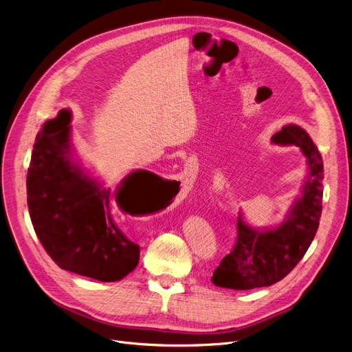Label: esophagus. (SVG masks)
I'll use <instances>...</instances> for the list:
<instances>
[{
  "mask_svg": "<svg viewBox=\"0 0 352 352\" xmlns=\"http://www.w3.org/2000/svg\"><path fill=\"white\" fill-rule=\"evenodd\" d=\"M190 172H192V170H190ZM188 175H189L190 177V173L188 172V168H184V170L182 172V177H180V179H182V182H183V184H186V183H189V178L187 177ZM184 178L186 179V182H184ZM184 188H186V186H184Z\"/></svg>",
  "mask_w": 352,
  "mask_h": 352,
  "instance_id": "esophagus-1",
  "label": "esophagus"
}]
</instances>
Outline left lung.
<instances>
[{"label": "left lung", "mask_w": 352, "mask_h": 352, "mask_svg": "<svg viewBox=\"0 0 352 352\" xmlns=\"http://www.w3.org/2000/svg\"><path fill=\"white\" fill-rule=\"evenodd\" d=\"M272 140L277 144H296L308 163V180L288 217L277 229L254 230L241 214L237 217V237L233 250L216 268L214 285L232 290H252L283 280L304 257L317 233L322 210V157L308 133L287 125Z\"/></svg>", "instance_id": "8db88e82"}]
</instances>
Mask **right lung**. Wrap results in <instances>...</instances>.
I'll return each mask as SVG.
<instances>
[{
	"instance_id": "right-lung-1",
	"label": "right lung",
	"mask_w": 352,
	"mask_h": 352,
	"mask_svg": "<svg viewBox=\"0 0 352 352\" xmlns=\"http://www.w3.org/2000/svg\"><path fill=\"white\" fill-rule=\"evenodd\" d=\"M71 112L59 111L35 138L27 176V201L34 230L50 257L64 270L99 281H118L135 270L140 247L116 226L111 189L100 188L71 160ZM152 172H132L115 201L123 199L142 213L155 180Z\"/></svg>"
}]
</instances>
